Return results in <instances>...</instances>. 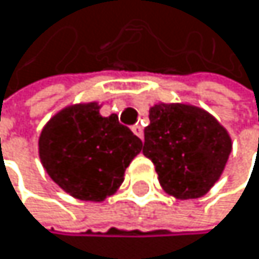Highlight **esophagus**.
<instances>
[{
	"mask_svg": "<svg viewBox=\"0 0 259 259\" xmlns=\"http://www.w3.org/2000/svg\"><path fill=\"white\" fill-rule=\"evenodd\" d=\"M132 132H134L138 138H143V127H141V125H138V124L134 125V127H132Z\"/></svg>",
	"mask_w": 259,
	"mask_h": 259,
	"instance_id": "esophagus-1",
	"label": "esophagus"
}]
</instances>
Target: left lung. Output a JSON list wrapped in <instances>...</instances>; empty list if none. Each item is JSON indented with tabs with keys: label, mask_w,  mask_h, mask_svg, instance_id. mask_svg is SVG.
Masks as SVG:
<instances>
[{
	"label": "left lung",
	"mask_w": 259,
	"mask_h": 259,
	"mask_svg": "<svg viewBox=\"0 0 259 259\" xmlns=\"http://www.w3.org/2000/svg\"><path fill=\"white\" fill-rule=\"evenodd\" d=\"M233 149L228 131L201 107L159 102L149 108L143 154L162 189L178 200L201 198L220 179Z\"/></svg>",
	"instance_id": "left-lung-1"
}]
</instances>
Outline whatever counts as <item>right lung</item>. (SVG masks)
<instances>
[{
	"label": "right lung",
	"mask_w": 259,
	"mask_h": 259,
	"mask_svg": "<svg viewBox=\"0 0 259 259\" xmlns=\"http://www.w3.org/2000/svg\"><path fill=\"white\" fill-rule=\"evenodd\" d=\"M102 104L80 102L61 108L39 135L44 169L66 193L100 203L116 193L125 168L143 143L116 114L102 116Z\"/></svg>",
	"instance_id": "add662e5"
}]
</instances>
